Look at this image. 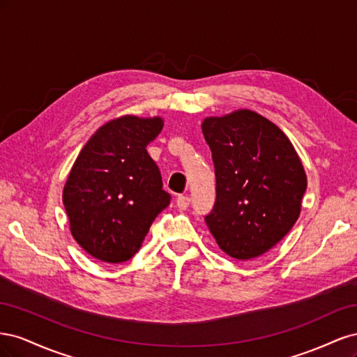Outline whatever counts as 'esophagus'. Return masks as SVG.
<instances>
[{"mask_svg": "<svg viewBox=\"0 0 357 357\" xmlns=\"http://www.w3.org/2000/svg\"><path fill=\"white\" fill-rule=\"evenodd\" d=\"M189 204H190V198L188 195H180L177 198V207L180 210H186L189 207Z\"/></svg>", "mask_w": 357, "mask_h": 357, "instance_id": "esophagus-1", "label": "esophagus"}]
</instances>
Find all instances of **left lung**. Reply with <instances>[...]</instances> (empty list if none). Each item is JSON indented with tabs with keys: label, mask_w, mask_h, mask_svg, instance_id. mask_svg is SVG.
<instances>
[{
	"label": "left lung",
	"mask_w": 357,
	"mask_h": 357,
	"mask_svg": "<svg viewBox=\"0 0 357 357\" xmlns=\"http://www.w3.org/2000/svg\"><path fill=\"white\" fill-rule=\"evenodd\" d=\"M202 134L215 172L205 222L222 250L247 261L282 241L299 218L307 176L284 132L252 110L207 117Z\"/></svg>",
	"instance_id": "left-lung-1"
}]
</instances>
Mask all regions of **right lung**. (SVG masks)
Wrapping results in <instances>:
<instances>
[{
	"mask_svg": "<svg viewBox=\"0 0 357 357\" xmlns=\"http://www.w3.org/2000/svg\"><path fill=\"white\" fill-rule=\"evenodd\" d=\"M162 128L160 117L122 116L102 125L75 159L62 201L74 240L95 259L129 261L169 205L146 149Z\"/></svg>",
	"mask_w": 357,
	"mask_h": 357,
	"instance_id": "1",
	"label": "right lung"
}]
</instances>
